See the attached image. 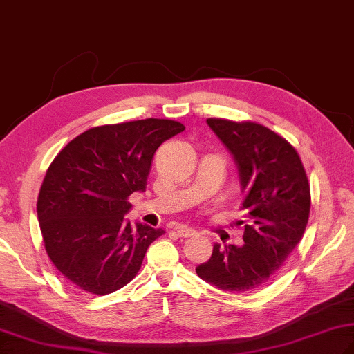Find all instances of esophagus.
<instances>
[{"instance_id":"obj_1","label":"esophagus","mask_w":354,"mask_h":354,"mask_svg":"<svg viewBox=\"0 0 354 354\" xmlns=\"http://www.w3.org/2000/svg\"><path fill=\"white\" fill-rule=\"evenodd\" d=\"M175 232L179 238H192V236H194V234H197L196 230L187 227V225H178Z\"/></svg>"}]
</instances>
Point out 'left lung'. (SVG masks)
Wrapping results in <instances>:
<instances>
[{"label":"left lung","mask_w":354,"mask_h":354,"mask_svg":"<svg viewBox=\"0 0 354 354\" xmlns=\"http://www.w3.org/2000/svg\"><path fill=\"white\" fill-rule=\"evenodd\" d=\"M236 162L243 245L214 243L212 256L196 268L197 275L224 292H251L268 284L302 239L310 216V184L296 149L256 122L207 120Z\"/></svg>","instance_id":"left-lung-1"}]
</instances>
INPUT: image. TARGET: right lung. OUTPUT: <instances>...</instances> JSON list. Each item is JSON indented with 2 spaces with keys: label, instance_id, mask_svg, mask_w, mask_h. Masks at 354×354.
<instances>
[{
  "label": "right lung",
  "instance_id": "right-lung-1",
  "mask_svg": "<svg viewBox=\"0 0 354 354\" xmlns=\"http://www.w3.org/2000/svg\"><path fill=\"white\" fill-rule=\"evenodd\" d=\"M185 127L149 120L95 127L71 140L49 166L37 201L44 247L73 287L116 292L138 274L147 250L165 230L124 216L127 197L145 192L152 157Z\"/></svg>",
  "mask_w": 354,
  "mask_h": 354
}]
</instances>
